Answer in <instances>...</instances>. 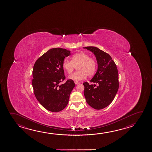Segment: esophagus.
<instances>
[{
	"label": "esophagus",
	"instance_id": "obj_1",
	"mask_svg": "<svg viewBox=\"0 0 152 152\" xmlns=\"http://www.w3.org/2000/svg\"><path fill=\"white\" fill-rule=\"evenodd\" d=\"M75 84L76 85H78V84H79L80 83L79 82H75Z\"/></svg>",
	"mask_w": 152,
	"mask_h": 152
}]
</instances>
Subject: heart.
Segmentation results:
<instances>
[{
    "mask_svg": "<svg viewBox=\"0 0 152 152\" xmlns=\"http://www.w3.org/2000/svg\"><path fill=\"white\" fill-rule=\"evenodd\" d=\"M78 71L69 76V79L75 82L84 80L86 75L91 76L96 72V64L94 59L91 58L90 56L83 52L75 54L72 57V61L65 59L63 61L62 67L64 70L70 74L77 67Z\"/></svg>",
    "mask_w": 152,
    "mask_h": 152,
    "instance_id": "obj_1",
    "label": "heart"
}]
</instances>
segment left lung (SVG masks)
<instances>
[{
	"label": "left lung",
	"mask_w": 152,
	"mask_h": 152,
	"mask_svg": "<svg viewBox=\"0 0 152 152\" xmlns=\"http://www.w3.org/2000/svg\"><path fill=\"white\" fill-rule=\"evenodd\" d=\"M95 56L98 64L96 74L90 82L97 84L90 85L83 83L84 94L86 101L94 109H103L111 104L118 89V73L116 65L109 54L94 46L83 48Z\"/></svg>",
	"instance_id": "1"
}]
</instances>
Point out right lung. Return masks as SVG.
<instances>
[{
	"label": "right lung",
	"instance_id": "right-lung-1",
	"mask_svg": "<svg viewBox=\"0 0 152 152\" xmlns=\"http://www.w3.org/2000/svg\"><path fill=\"white\" fill-rule=\"evenodd\" d=\"M70 51L52 48L35 62L32 70V85L35 96L45 109L52 112L61 111L67 106L75 84L72 80L59 85L65 79L62 63Z\"/></svg>",
	"mask_w": 152,
	"mask_h": 152
}]
</instances>
